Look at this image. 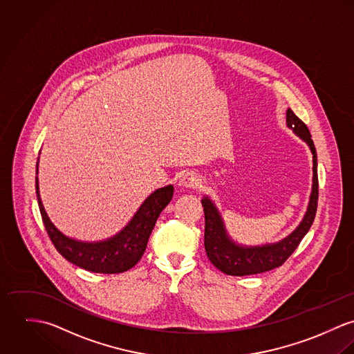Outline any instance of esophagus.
Returning a JSON list of instances; mask_svg holds the SVG:
<instances>
[{
	"label": "esophagus",
	"instance_id": "34e87169",
	"mask_svg": "<svg viewBox=\"0 0 354 354\" xmlns=\"http://www.w3.org/2000/svg\"><path fill=\"white\" fill-rule=\"evenodd\" d=\"M199 183H201V179L194 172H187L180 179V185L187 189H196L199 186Z\"/></svg>",
	"mask_w": 354,
	"mask_h": 354
}]
</instances>
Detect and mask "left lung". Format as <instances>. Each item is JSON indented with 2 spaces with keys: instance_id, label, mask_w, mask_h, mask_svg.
<instances>
[{
  "instance_id": "obj_1",
  "label": "left lung",
  "mask_w": 354,
  "mask_h": 354,
  "mask_svg": "<svg viewBox=\"0 0 354 354\" xmlns=\"http://www.w3.org/2000/svg\"><path fill=\"white\" fill-rule=\"evenodd\" d=\"M286 126L303 140L311 149L313 153V190L307 212L293 232L277 243H269L262 245H243L236 243L230 236L224 220L207 196L202 198V206L205 213V250L209 261L223 273L228 275H250L265 273L279 268L297 248L301 239L307 235L314 223L316 207H317V158L314 141L307 124L297 118L295 113L288 109Z\"/></svg>"
}]
</instances>
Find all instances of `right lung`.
Masks as SVG:
<instances>
[{"instance_id":"add662e5","label":"right lung","mask_w":354,"mask_h":354,"mask_svg":"<svg viewBox=\"0 0 354 354\" xmlns=\"http://www.w3.org/2000/svg\"><path fill=\"white\" fill-rule=\"evenodd\" d=\"M38 164L39 158L37 175ZM35 187L43 224L57 251L66 261L81 269L103 274L123 273L141 259L160 213L174 196L172 185L158 189L141 203L136 214L118 234L106 240L82 241L62 234L51 223L40 199L38 176L35 178Z\"/></svg>"}]
</instances>
